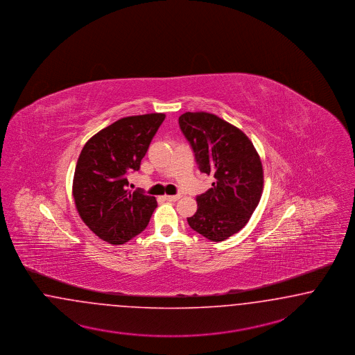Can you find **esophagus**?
Masks as SVG:
<instances>
[{
  "instance_id": "obj_1",
  "label": "esophagus",
  "mask_w": 355,
  "mask_h": 355,
  "mask_svg": "<svg viewBox=\"0 0 355 355\" xmlns=\"http://www.w3.org/2000/svg\"><path fill=\"white\" fill-rule=\"evenodd\" d=\"M180 198H181L180 194H178V196H165V199L169 200V202H175V200H178Z\"/></svg>"
}]
</instances>
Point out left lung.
Wrapping results in <instances>:
<instances>
[{"mask_svg": "<svg viewBox=\"0 0 355 355\" xmlns=\"http://www.w3.org/2000/svg\"><path fill=\"white\" fill-rule=\"evenodd\" d=\"M178 123L199 171L215 178L196 196L198 209L187 223L208 240L223 241L244 228L259 203L261 159L243 131L214 114L184 112Z\"/></svg>", "mask_w": 355, "mask_h": 355, "instance_id": "left-lung-1", "label": "left lung"}]
</instances>
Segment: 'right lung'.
<instances>
[{
	"instance_id": "right-lung-1",
	"label": "right lung",
	"mask_w": 355,
	"mask_h": 355,
	"mask_svg": "<svg viewBox=\"0 0 355 355\" xmlns=\"http://www.w3.org/2000/svg\"><path fill=\"white\" fill-rule=\"evenodd\" d=\"M165 114L127 116L86 143L73 178L76 208L90 231L110 244H124L147 228L157 207L143 189L130 190L127 174L140 169Z\"/></svg>"
}]
</instances>
